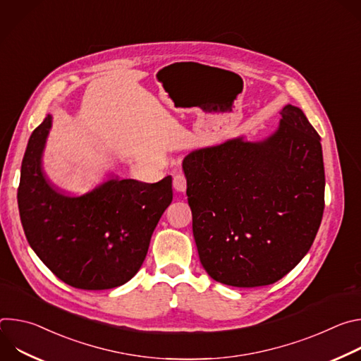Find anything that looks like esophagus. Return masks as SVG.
I'll use <instances>...</instances> for the list:
<instances>
[{
    "mask_svg": "<svg viewBox=\"0 0 361 361\" xmlns=\"http://www.w3.org/2000/svg\"><path fill=\"white\" fill-rule=\"evenodd\" d=\"M173 185H174V188L177 191L184 192L187 190V178H185V176L183 173H177L174 176V178H173Z\"/></svg>",
    "mask_w": 361,
    "mask_h": 361,
    "instance_id": "1",
    "label": "esophagus"
}]
</instances>
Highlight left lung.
<instances>
[{"label":"left lung","instance_id":"obj_1","mask_svg":"<svg viewBox=\"0 0 361 361\" xmlns=\"http://www.w3.org/2000/svg\"><path fill=\"white\" fill-rule=\"evenodd\" d=\"M263 141L243 137L183 161L200 262L233 287L269 286L310 250L324 212L320 135L291 104Z\"/></svg>","mask_w":361,"mask_h":361}]
</instances>
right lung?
<instances>
[{
    "mask_svg": "<svg viewBox=\"0 0 361 361\" xmlns=\"http://www.w3.org/2000/svg\"><path fill=\"white\" fill-rule=\"evenodd\" d=\"M49 114L32 131L21 164L18 210L39 260L66 284L107 290L140 270L154 228L173 201L171 176L148 184L110 178L80 197L57 191L42 171Z\"/></svg>",
    "mask_w": 361,
    "mask_h": 361,
    "instance_id": "1",
    "label": "right lung"
}]
</instances>
